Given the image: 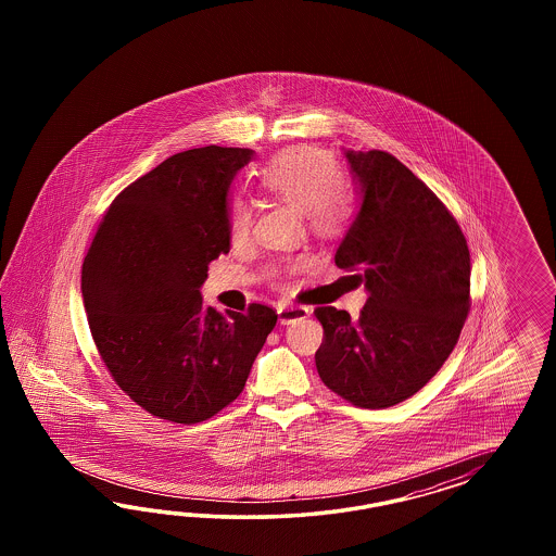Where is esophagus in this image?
Returning <instances> with one entry per match:
<instances>
[{
	"label": "esophagus",
	"mask_w": 556,
	"mask_h": 556,
	"mask_svg": "<svg viewBox=\"0 0 556 556\" xmlns=\"http://www.w3.org/2000/svg\"><path fill=\"white\" fill-rule=\"evenodd\" d=\"M277 314H279L281 324H291V321L307 318L312 314V309L305 307V305H279Z\"/></svg>",
	"instance_id": "34e87169"
}]
</instances>
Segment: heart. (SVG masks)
<instances>
[{"mask_svg":"<svg viewBox=\"0 0 556 556\" xmlns=\"http://www.w3.org/2000/svg\"><path fill=\"white\" fill-rule=\"evenodd\" d=\"M342 170L332 154L314 147H298L277 154L258 175V186L269 195L293 205L303 212L309 226L332 235L340 230L353 216V193L340 184ZM251 207L242 200H236L228 216L230 240L238 244L251 235ZM298 269L291 263L283 269L275 270V277Z\"/></svg>","mask_w":556,"mask_h":556,"instance_id":"1","label":"heart"}]
</instances>
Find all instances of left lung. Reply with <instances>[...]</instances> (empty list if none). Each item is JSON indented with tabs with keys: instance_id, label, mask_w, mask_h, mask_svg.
<instances>
[{
	"instance_id": "1",
	"label": "left lung",
	"mask_w": 556,
	"mask_h": 556,
	"mask_svg": "<svg viewBox=\"0 0 556 556\" xmlns=\"http://www.w3.org/2000/svg\"><path fill=\"white\" fill-rule=\"evenodd\" d=\"M361 207L338 247L340 269H363L358 320L316 307L324 386L381 409L418 393L444 365L471 307V256L453 214L404 163L383 151H344Z\"/></svg>"
}]
</instances>
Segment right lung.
I'll list each match as a JSON object with an SVG mask.
<instances>
[{
	"label": "right lung",
	"instance_id": "obj_1",
	"mask_svg": "<svg viewBox=\"0 0 556 556\" xmlns=\"http://www.w3.org/2000/svg\"><path fill=\"white\" fill-rule=\"evenodd\" d=\"M251 149L177 152L108 207L81 270L101 361L161 420H207L242 393L277 314L205 307L207 265L230 251L228 189Z\"/></svg>",
	"mask_w": 556,
	"mask_h": 556
}]
</instances>
